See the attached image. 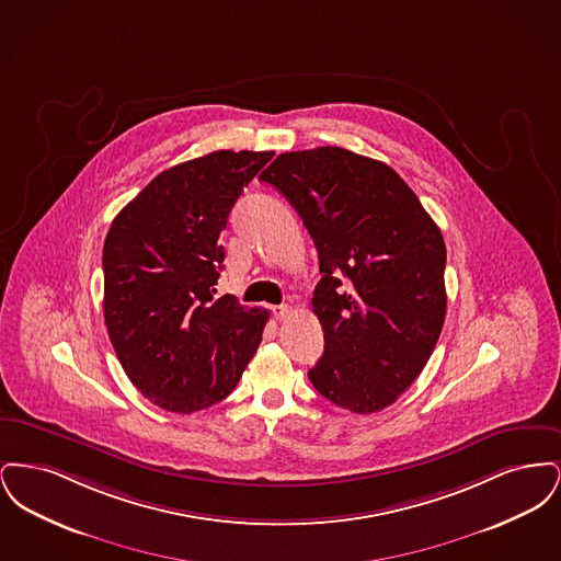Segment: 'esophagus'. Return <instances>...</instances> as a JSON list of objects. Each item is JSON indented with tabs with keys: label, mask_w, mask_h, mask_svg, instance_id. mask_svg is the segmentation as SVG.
<instances>
[{
	"label": "esophagus",
	"mask_w": 561,
	"mask_h": 561,
	"mask_svg": "<svg viewBox=\"0 0 561 561\" xmlns=\"http://www.w3.org/2000/svg\"><path fill=\"white\" fill-rule=\"evenodd\" d=\"M271 311H273L275 320L284 321L290 318V313H293V307H288V305H277V307H273Z\"/></svg>",
	"instance_id": "obj_1"
}]
</instances>
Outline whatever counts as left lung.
Returning <instances> with one entry per match:
<instances>
[{
  "label": "left lung",
  "mask_w": 561,
  "mask_h": 561,
  "mask_svg": "<svg viewBox=\"0 0 561 561\" xmlns=\"http://www.w3.org/2000/svg\"><path fill=\"white\" fill-rule=\"evenodd\" d=\"M261 181L293 204L318 248L313 387L355 414L391 405L427 366L446 320L439 227L393 168L341 147L282 153Z\"/></svg>",
  "instance_id": "8db88e82"
}]
</instances>
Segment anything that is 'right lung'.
I'll use <instances>...</instances> for the list:
<instances>
[{"label": "right lung", "instance_id": "1", "mask_svg": "<svg viewBox=\"0 0 561 561\" xmlns=\"http://www.w3.org/2000/svg\"><path fill=\"white\" fill-rule=\"evenodd\" d=\"M273 151H213L158 174L111 222L105 323L134 387L168 412L225 400L263 341L268 311L216 298L218 243Z\"/></svg>", "mask_w": 561, "mask_h": 561}]
</instances>
